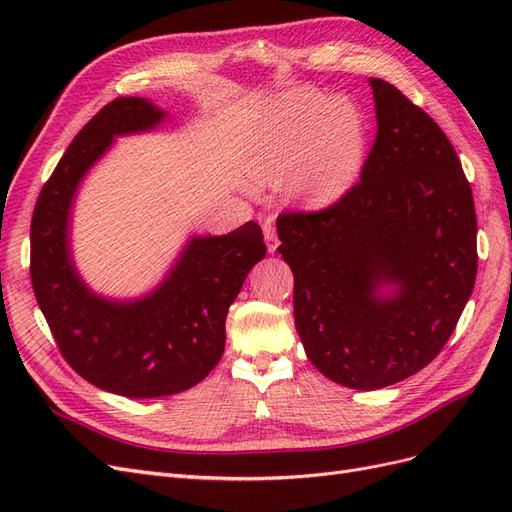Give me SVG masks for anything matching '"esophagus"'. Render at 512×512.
<instances>
[{
    "label": "esophagus",
    "mask_w": 512,
    "mask_h": 512,
    "mask_svg": "<svg viewBox=\"0 0 512 512\" xmlns=\"http://www.w3.org/2000/svg\"><path fill=\"white\" fill-rule=\"evenodd\" d=\"M262 232H265L269 252L273 254V252L277 250V235H275V226H273V220H271V218H267L265 222H262Z\"/></svg>",
    "instance_id": "34e87169"
}]
</instances>
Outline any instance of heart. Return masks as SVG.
<instances>
[{
  "mask_svg": "<svg viewBox=\"0 0 512 512\" xmlns=\"http://www.w3.org/2000/svg\"><path fill=\"white\" fill-rule=\"evenodd\" d=\"M367 121L348 98L294 89L275 98L247 136L256 179L288 173V192L307 205H329L359 179L367 156Z\"/></svg>",
  "mask_w": 512,
  "mask_h": 512,
  "instance_id": "1",
  "label": "heart"
}]
</instances>
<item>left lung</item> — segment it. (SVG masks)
I'll return each mask as SVG.
<instances>
[{
  "label": "left lung",
  "mask_w": 512,
  "mask_h": 512,
  "mask_svg": "<svg viewBox=\"0 0 512 512\" xmlns=\"http://www.w3.org/2000/svg\"><path fill=\"white\" fill-rule=\"evenodd\" d=\"M361 181L320 211L277 218L294 275V324L329 380L374 391L429 365L476 280V211L457 151L423 108L382 79ZM391 283L394 292L379 288Z\"/></svg>",
  "instance_id": "1"
}]
</instances>
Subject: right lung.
<instances>
[{"mask_svg": "<svg viewBox=\"0 0 512 512\" xmlns=\"http://www.w3.org/2000/svg\"><path fill=\"white\" fill-rule=\"evenodd\" d=\"M164 111L143 98H115L74 136L42 185L32 218L29 275L61 356L98 389L123 397H162L198 384L220 363L226 314L247 273L265 258L256 222L222 237H194L149 297L117 303L76 275L68 220L81 179L113 136L151 130Z\"/></svg>", "mask_w": 512, "mask_h": 512, "instance_id": "1", "label": "right lung"}]
</instances>
